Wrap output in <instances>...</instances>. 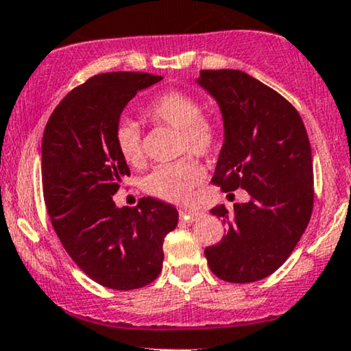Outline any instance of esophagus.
Segmentation results:
<instances>
[{
    "label": "esophagus",
    "instance_id": "1",
    "mask_svg": "<svg viewBox=\"0 0 351 351\" xmlns=\"http://www.w3.org/2000/svg\"><path fill=\"white\" fill-rule=\"evenodd\" d=\"M179 215H180V218H184V220H187V221H193V220H197V218H199L202 213L199 212V210H191V208H180L179 210Z\"/></svg>",
    "mask_w": 351,
    "mask_h": 351
}]
</instances>
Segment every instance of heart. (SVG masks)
<instances>
[{"instance_id":"obj_1","label":"heart","mask_w":351,"mask_h":351,"mask_svg":"<svg viewBox=\"0 0 351 351\" xmlns=\"http://www.w3.org/2000/svg\"><path fill=\"white\" fill-rule=\"evenodd\" d=\"M147 117L180 131V154L193 152L208 156L218 144L217 128L202 118V106L197 98L185 92L162 93L147 106ZM117 147L125 162L133 167L143 166L144 147L139 126L131 119H123L114 133ZM205 177L204 167L197 160L185 158L172 164H160L144 177L143 189L156 199L184 204Z\"/></svg>"}]
</instances>
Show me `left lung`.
<instances>
[{
	"label": "left lung",
	"mask_w": 351,
	"mask_h": 351,
	"mask_svg": "<svg viewBox=\"0 0 351 351\" xmlns=\"http://www.w3.org/2000/svg\"><path fill=\"white\" fill-rule=\"evenodd\" d=\"M197 85L220 108L223 146L213 182L245 189L250 200L210 213L226 234L205 248L210 269L228 282H254L291 256L314 207L312 151L302 118L286 98L241 70H202Z\"/></svg>",
	"instance_id": "8db88e82"
}]
</instances>
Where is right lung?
<instances>
[{"instance_id": "add662e5", "label": "right lung", "mask_w": 351, "mask_h": 351, "mask_svg": "<svg viewBox=\"0 0 351 351\" xmlns=\"http://www.w3.org/2000/svg\"><path fill=\"white\" fill-rule=\"evenodd\" d=\"M162 77L143 72L95 75L62 100L43 138V189L52 226L69 256L95 282L139 289L162 269V243L177 226L172 205L143 197L117 207L130 167L114 133L134 95Z\"/></svg>"}]
</instances>
